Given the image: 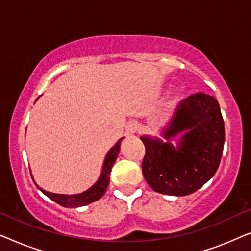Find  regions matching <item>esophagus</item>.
<instances>
[{
	"label": "esophagus",
	"mask_w": 251,
	"mask_h": 251,
	"mask_svg": "<svg viewBox=\"0 0 251 251\" xmlns=\"http://www.w3.org/2000/svg\"><path fill=\"white\" fill-rule=\"evenodd\" d=\"M138 129H139V126L138 123L136 122H131L126 126V131H128L129 135H135V133L138 131Z\"/></svg>",
	"instance_id": "34e87169"
}]
</instances>
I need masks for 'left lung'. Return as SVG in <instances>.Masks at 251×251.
<instances>
[{
    "label": "left lung",
    "instance_id": "8db88e82",
    "mask_svg": "<svg viewBox=\"0 0 251 251\" xmlns=\"http://www.w3.org/2000/svg\"><path fill=\"white\" fill-rule=\"evenodd\" d=\"M185 132L178 147L170 142L140 137L145 145L142 170L147 184L161 194L183 197L203 186L217 171L225 128L216 98L197 92L181 100L164 137Z\"/></svg>",
    "mask_w": 251,
    "mask_h": 251
}]
</instances>
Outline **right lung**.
<instances>
[{
    "label": "right lung",
    "mask_w": 251,
    "mask_h": 251,
    "mask_svg": "<svg viewBox=\"0 0 251 251\" xmlns=\"http://www.w3.org/2000/svg\"><path fill=\"white\" fill-rule=\"evenodd\" d=\"M122 138L119 140L118 143L115 144L114 147H112V150L109 151L107 155H106L104 167H102V173L99 177L97 183H96L94 186H91L88 191L83 192V193L80 194H73V195H65V194H54L50 193V192H47L40 188V191L42 192L43 194H46L48 198H50L51 200L57 202L58 204L63 205L65 208H76V207H82V205L90 204L92 202L97 201L100 199L104 193L106 192V188L108 186L109 183V175H111L112 167L114 164L116 157L119 155L120 152V143H121Z\"/></svg>",
    "instance_id": "obj_1"
}]
</instances>
